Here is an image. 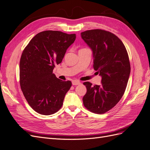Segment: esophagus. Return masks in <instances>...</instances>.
Returning <instances> with one entry per match:
<instances>
[{"instance_id":"34e87169","label":"esophagus","mask_w":150,"mask_h":150,"mask_svg":"<svg viewBox=\"0 0 150 150\" xmlns=\"http://www.w3.org/2000/svg\"><path fill=\"white\" fill-rule=\"evenodd\" d=\"M72 83L73 85H79L81 84V82L79 81H78V80H73L72 81Z\"/></svg>"}]
</instances>
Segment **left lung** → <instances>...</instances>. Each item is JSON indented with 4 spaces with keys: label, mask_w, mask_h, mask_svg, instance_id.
<instances>
[{
    "label": "left lung",
    "mask_w": 150,
    "mask_h": 150,
    "mask_svg": "<svg viewBox=\"0 0 150 150\" xmlns=\"http://www.w3.org/2000/svg\"><path fill=\"white\" fill-rule=\"evenodd\" d=\"M81 37L92 49L93 68L102 77L101 85L83 83L87 89L83 104L91 112L103 114L115 107L125 93L131 71L128 52L111 32L88 30L81 33Z\"/></svg>",
    "instance_id": "8db88e82"
}]
</instances>
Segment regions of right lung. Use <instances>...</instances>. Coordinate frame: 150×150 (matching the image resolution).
Returning <instances> with one entry per match:
<instances>
[{
  "mask_svg": "<svg viewBox=\"0 0 150 150\" xmlns=\"http://www.w3.org/2000/svg\"><path fill=\"white\" fill-rule=\"evenodd\" d=\"M75 39V34L42 31L30 40L22 53L19 64L21 90L30 106L40 115H51L59 110L71 87L70 81L58 79L52 72Z\"/></svg>",
  "mask_w": 150,
  "mask_h": 150,
  "instance_id": "1",
  "label": "right lung"
}]
</instances>
